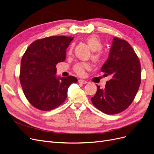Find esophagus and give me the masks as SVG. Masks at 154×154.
<instances>
[{
    "instance_id": "34e87169",
    "label": "esophagus",
    "mask_w": 154,
    "mask_h": 154,
    "mask_svg": "<svg viewBox=\"0 0 154 154\" xmlns=\"http://www.w3.org/2000/svg\"><path fill=\"white\" fill-rule=\"evenodd\" d=\"M78 82L80 83H81V84H86V83H87V81L83 80H79Z\"/></svg>"
}]
</instances>
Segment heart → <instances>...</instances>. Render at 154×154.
<instances>
[{
	"label": "heart",
	"mask_w": 154,
	"mask_h": 154,
	"mask_svg": "<svg viewBox=\"0 0 154 154\" xmlns=\"http://www.w3.org/2000/svg\"><path fill=\"white\" fill-rule=\"evenodd\" d=\"M86 42L91 50L94 52L92 55V58L96 62L101 61V57L100 53H96V51H99L102 49V43L98 36L96 35H91L85 39ZM73 49V46L71 45L68 50V54H71ZM89 66L86 63H78L74 66L73 70L79 76H82L84 74L85 71L88 69Z\"/></svg>",
	"instance_id": "heart-1"
}]
</instances>
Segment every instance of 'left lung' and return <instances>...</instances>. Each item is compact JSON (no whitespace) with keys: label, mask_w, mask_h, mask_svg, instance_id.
I'll return each mask as SVG.
<instances>
[{"label":"left lung","mask_w":154,"mask_h":154,"mask_svg":"<svg viewBox=\"0 0 154 154\" xmlns=\"http://www.w3.org/2000/svg\"><path fill=\"white\" fill-rule=\"evenodd\" d=\"M101 71L104 76L109 75L111 78L103 89L97 85L92 103L106 114L122 112L131 104L141 84V68L137 56L127 41L114 37Z\"/></svg>","instance_id":"8db88e82"}]
</instances>
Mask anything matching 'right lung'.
Listing matches in <instances>:
<instances>
[{
  "label": "right lung",
  "mask_w": 154,
  "mask_h": 154,
  "mask_svg": "<svg viewBox=\"0 0 154 154\" xmlns=\"http://www.w3.org/2000/svg\"><path fill=\"white\" fill-rule=\"evenodd\" d=\"M73 37L50 36L33 42L20 63V82L27 100L35 108L48 111L67 98L70 85L78 82L72 76L58 77L56 66L66 58V49Z\"/></svg>",
  "instance_id": "right-lung-1"
}]
</instances>
